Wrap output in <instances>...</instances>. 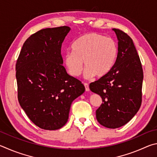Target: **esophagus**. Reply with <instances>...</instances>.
<instances>
[{
  "label": "esophagus",
  "mask_w": 157,
  "mask_h": 157,
  "mask_svg": "<svg viewBox=\"0 0 157 157\" xmlns=\"http://www.w3.org/2000/svg\"><path fill=\"white\" fill-rule=\"evenodd\" d=\"M84 86H85V88H86V91L88 92L89 90H90L89 84H88V83H84Z\"/></svg>",
  "instance_id": "obj_1"
}]
</instances>
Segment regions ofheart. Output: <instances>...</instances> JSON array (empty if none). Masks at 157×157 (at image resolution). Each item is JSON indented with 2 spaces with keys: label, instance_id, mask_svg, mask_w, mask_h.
I'll list each match as a JSON object with an SVG mask.
<instances>
[{
  "label": "heart",
  "instance_id": "heart-1",
  "mask_svg": "<svg viewBox=\"0 0 157 157\" xmlns=\"http://www.w3.org/2000/svg\"><path fill=\"white\" fill-rule=\"evenodd\" d=\"M71 52L63 56V61L70 75L78 76L86 67L84 76L92 78H103L108 75L116 64L119 49L117 44L111 38L95 32L88 33L74 41Z\"/></svg>",
  "mask_w": 157,
  "mask_h": 157
}]
</instances>
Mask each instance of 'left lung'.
<instances>
[{
	"label": "left lung",
	"mask_w": 157,
	"mask_h": 157,
	"mask_svg": "<svg viewBox=\"0 0 157 157\" xmlns=\"http://www.w3.org/2000/svg\"><path fill=\"white\" fill-rule=\"evenodd\" d=\"M112 30L118 40L116 64L108 75L90 83V89L102 98L96 111L98 123L115 129L125 125L139 111L144 73L132 39L121 30Z\"/></svg>",
	"instance_id": "obj_1"
}]
</instances>
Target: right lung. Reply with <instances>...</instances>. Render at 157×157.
Segmentation results:
<instances>
[{
  "mask_svg": "<svg viewBox=\"0 0 157 157\" xmlns=\"http://www.w3.org/2000/svg\"><path fill=\"white\" fill-rule=\"evenodd\" d=\"M67 26L41 29L24 43L16 65L18 98L36 125L55 130L67 123L71 104L83 94L80 81L67 73L60 54Z\"/></svg>",
  "mask_w": 157,
  "mask_h": 157,
  "instance_id": "right-lung-1",
  "label": "right lung"
}]
</instances>
